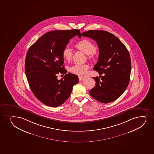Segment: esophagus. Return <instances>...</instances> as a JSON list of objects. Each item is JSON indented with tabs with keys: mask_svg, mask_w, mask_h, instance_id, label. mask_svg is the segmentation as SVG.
<instances>
[{
	"mask_svg": "<svg viewBox=\"0 0 154 154\" xmlns=\"http://www.w3.org/2000/svg\"><path fill=\"white\" fill-rule=\"evenodd\" d=\"M78 78H79V81H81L83 79V77L82 76H78Z\"/></svg>",
	"mask_w": 154,
	"mask_h": 154,
	"instance_id": "obj_1",
	"label": "esophagus"
}]
</instances>
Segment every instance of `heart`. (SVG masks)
<instances>
[{
    "label": "heart",
    "mask_w": 154,
    "mask_h": 154,
    "mask_svg": "<svg viewBox=\"0 0 154 154\" xmlns=\"http://www.w3.org/2000/svg\"><path fill=\"white\" fill-rule=\"evenodd\" d=\"M75 47L84 53L88 55L90 59H92L93 58L95 52L97 50L96 45L93 43H92V42L87 39H82L76 42L75 44ZM72 55L73 53L71 48L69 47H65L62 51V55L63 58L67 61H69L72 59ZM88 67L89 66L88 64H76L70 67L69 71L75 74L80 75L86 73Z\"/></svg>",
    "instance_id": "1"
}]
</instances>
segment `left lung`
I'll return each mask as SVG.
<instances>
[{
    "instance_id": "8db88e82",
    "label": "left lung",
    "mask_w": 154,
    "mask_h": 154,
    "mask_svg": "<svg viewBox=\"0 0 154 154\" xmlns=\"http://www.w3.org/2000/svg\"><path fill=\"white\" fill-rule=\"evenodd\" d=\"M81 35L97 42L98 61L94 69L103 74L93 77L96 86L90 90V95L104 103L116 100L124 93L130 82L131 60L128 49L116 36L107 31L90 30Z\"/></svg>"
}]
</instances>
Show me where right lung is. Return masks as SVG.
Here are the masks:
<instances>
[{
  "instance_id": "1",
  "label": "right lung",
  "mask_w": 154,
  "mask_h": 154,
  "mask_svg": "<svg viewBox=\"0 0 154 154\" xmlns=\"http://www.w3.org/2000/svg\"><path fill=\"white\" fill-rule=\"evenodd\" d=\"M77 35L79 29L48 32L42 35L29 48L25 60V73L31 90L39 100L46 106L57 107L69 98L78 76L66 73L63 50L69 39ZM66 74L57 79L58 73Z\"/></svg>"
}]
</instances>
